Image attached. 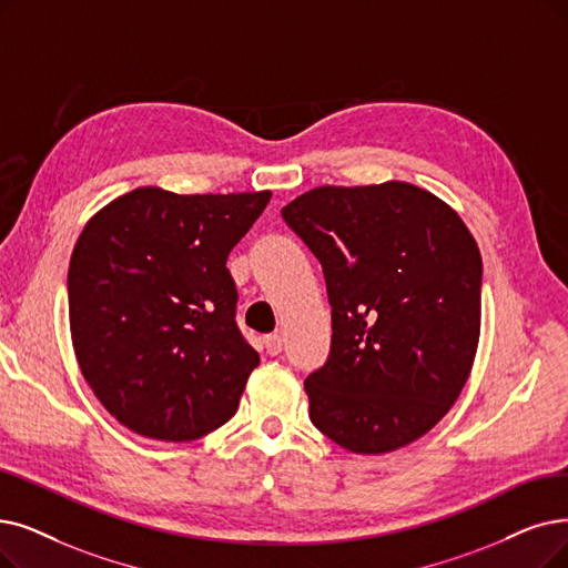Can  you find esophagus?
Instances as JSON below:
<instances>
[{
    "label": "esophagus",
    "instance_id": "obj_1",
    "mask_svg": "<svg viewBox=\"0 0 568 568\" xmlns=\"http://www.w3.org/2000/svg\"><path fill=\"white\" fill-rule=\"evenodd\" d=\"M263 347H265V352H267L270 356H277V354H282V349H284V337H282L280 333L265 335V337H263Z\"/></svg>",
    "mask_w": 568,
    "mask_h": 568
}]
</instances>
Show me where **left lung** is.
<instances>
[{
	"mask_svg": "<svg viewBox=\"0 0 568 568\" xmlns=\"http://www.w3.org/2000/svg\"><path fill=\"white\" fill-rule=\"evenodd\" d=\"M282 216L322 263L331 303V352L305 379L312 424L356 455L415 443L478 352L483 258L466 223L405 181L312 189Z\"/></svg>",
	"mask_w": 568,
	"mask_h": 568,
	"instance_id": "8db88e82",
	"label": "left lung"
}]
</instances>
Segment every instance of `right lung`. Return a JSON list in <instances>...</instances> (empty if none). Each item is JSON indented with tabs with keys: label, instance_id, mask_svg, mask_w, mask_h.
Here are the masks:
<instances>
[{
	"label": "right lung",
	"instance_id": "obj_1",
	"mask_svg": "<svg viewBox=\"0 0 568 568\" xmlns=\"http://www.w3.org/2000/svg\"><path fill=\"white\" fill-rule=\"evenodd\" d=\"M270 191L134 189L85 223L67 272L79 368L130 430L184 443L229 422L258 366L225 267Z\"/></svg>",
	"mask_w": 568,
	"mask_h": 568
}]
</instances>
